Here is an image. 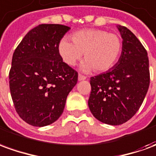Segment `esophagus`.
I'll return each mask as SVG.
<instances>
[{
  "label": "esophagus",
  "instance_id": "1",
  "mask_svg": "<svg viewBox=\"0 0 156 156\" xmlns=\"http://www.w3.org/2000/svg\"><path fill=\"white\" fill-rule=\"evenodd\" d=\"M86 78H87V77L84 76V75L81 74V73L78 74V80H79V81H81V80H85Z\"/></svg>",
  "mask_w": 156,
  "mask_h": 156
}]
</instances>
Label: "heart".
<instances>
[{"instance_id": "b5f03b06", "label": "heart", "mask_w": 156, "mask_h": 156, "mask_svg": "<svg viewBox=\"0 0 156 156\" xmlns=\"http://www.w3.org/2000/svg\"><path fill=\"white\" fill-rule=\"evenodd\" d=\"M72 41L63 38L59 43V53L68 65L73 66L82 58L83 69L102 73L117 62L122 51V40L115 33L100 29H85L74 32Z\"/></svg>"}]
</instances>
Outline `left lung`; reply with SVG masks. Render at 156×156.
I'll use <instances>...</instances> for the list:
<instances>
[{"label": "left lung", "mask_w": 156, "mask_h": 156, "mask_svg": "<svg viewBox=\"0 0 156 156\" xmlns=\"http://www.w3.org/2000/svg\"><path fill=\"white\" fill-rule=\"evenodd\" d=\"M123 38L119 61L106 73L90 78V111L111 125L127 122L140 108L150 86L147 51L130 30L118 27Z\"/></svg>", "instance_id": "1"}]
</instances>
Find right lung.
Instances as JSON below:
<instances>
[{
    "mask_svg": "<svg viewBox=\"0 0 156 156\" xmlns=\"http://www.w3.org/2000/svg\"><path fill=\"white\" fill-rule=\"evenodd\" d=\"M70 27L41 24L27 32L13 53L9 84L16 111L27 124L42 127L61 116L78 82V72L62 62L59 43Z\"/></svg>",
    "mask_w": 156,
    "mask_h": 156,
    "instance_id": "obj_1",
    "label": "right lung"
}]
</instances>
